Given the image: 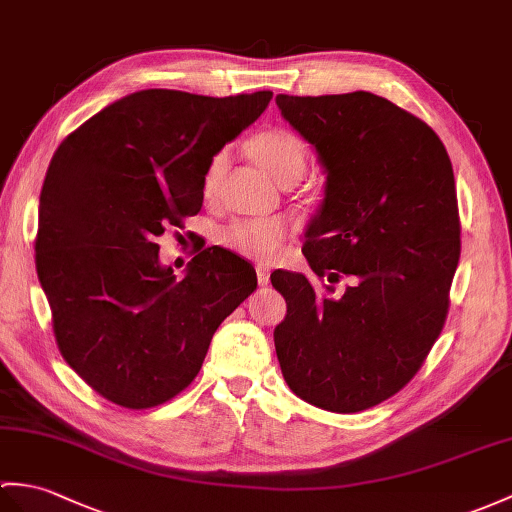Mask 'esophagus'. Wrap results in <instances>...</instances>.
I'll list each match as a JSON object with an SVG mask.
<instances>
[{"instance_id":"34e87169","label":"esophagus","mask_w":512,"mask_h":512,"mask_svg":"<svg viewBox=\"0 0 512 512\" xmlns=\"http://www.w3.org/2000/svg\"><path fill=\"white\" fill-rule=\"evenodd\" d=\"M257 281L259 285H268L270 281V268L264 264H257Z\"/></svg>"}]
</instances>
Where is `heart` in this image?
Segmentation results:
<instances>
[{"mask_svg": "<svg viewBox=\"0 0 512 512\" xmlns=\"http://www.w3.org/2000/svg\"><path fill=\"white\" fill-rule=\"evenodd\" d=\"M253 154L279 185L296 183L307 168V144L292 130H266L253 139ZM227 168V152H218L205 172V187L218 183ZM288 237V227L281 220H235L222 231V242L257 259H272Z\"/></svg>", "mask_w": 512, "mask_h": 512, "instance_id": "heart-1", "label": "heart"}]
</instances>
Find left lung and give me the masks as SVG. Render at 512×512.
<instances>
[{"label":"left lung","mask_w":512,"mask_h":512,"mask_svg":"<svg viewBox=\"0 0 512 512\" xmlns=\"http://www.w3.org/2000/svg\"><path fill=\"white\" fill-rule=\"evenodd\" d=\"M277 106L327 172L303 244L327 283L270 275L288 303L281 373L316 408L362 412L406 386L443 331L460 259L454 170L430 126L375 93H279Z\"/></svg>","instance_id":"8db88e82"}]
</instances>
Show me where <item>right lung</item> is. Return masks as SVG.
Wrapping results in <instances>:
<instances>
[{
  "mask_svg": "<svg viewBox=\"0 0 512 512\" xmlns=\"http://www.w3.org/2000/svg\"><path fill=\"white\" fill-rule=\"evenodd\" d=\"M270 100L272 91H137L56 148L39 200L37 275L65 362L117 406L154 408L185 390L222 320L257 288L255 268L220 246L176 279L157 237L196 216L211 159Z\"/></svg>",
  "mask_w": 512,
  "mask_h": 512,
  "instance_id": "obj_1",
  "label": "right lung"
}]
</instances>
